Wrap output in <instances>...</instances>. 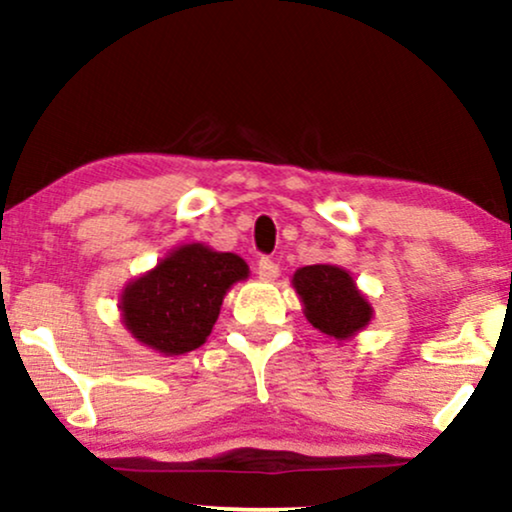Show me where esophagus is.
I'll return each mask as SVG.
<instances>
[{"label": "esophagus", "mask_w": 512, "mask_h": 512, "mask_svg": "<svg viewBox=\"0 0 512 512\" xmlns=\"http://www.w3.org/2000/svg\"><path fill=\"white\" fill-rule=\"evenodd\" d=\"M257 274H260L262 281H274L278 276V264L271 260V257H262V260L257 262Z\"/></svg>", "instance_id": "esophagus-1"}]
</instances>
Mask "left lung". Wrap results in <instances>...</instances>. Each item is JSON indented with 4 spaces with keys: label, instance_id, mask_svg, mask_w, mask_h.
Listing matches in <instances>:
<instances>
[{
    "label": "left lung",
    "instance_id": "obj_1",
    "mask_svg": "<svg viewBox=\"0 0 512 512\" xmlns=\"http://www.w3.org/2000/svg\"><path fill=\"white\" fill-rule=\"evenodd\" d=\"M292 288L304 304V316L316 330L337 342L349 339L372 320V306L351 274L335 264H311L292 276Z\"/></svg>",
    "mask_w": 512,
    "mask_h": 512
}]
</instances>
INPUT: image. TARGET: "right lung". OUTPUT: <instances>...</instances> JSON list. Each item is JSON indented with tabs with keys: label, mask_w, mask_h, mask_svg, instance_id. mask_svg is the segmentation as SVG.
Instances as JSON below:
<instances>
[{
	"label": "right lung",
	"mask_w": 512,
	"mask_h": 512,
	"mask_svg": "<svg viewBox=\"0 0 512 512\" xmlns=\"http://www.w3.org/2000/svg\"><path fill=\"white\" fill-rule=\"evenodd\" d=\"M248 274V264L234 252L203 243L180 245L126 285L121 318L140 344L163 356H182L206 342L227 290Z\"/></svg>",
	"instance_id": "obj_1"
}]
</instances>
